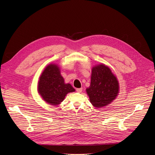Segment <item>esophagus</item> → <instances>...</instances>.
<instances>
[{"label":"esophagus","mask_w":155,"mask_h":155,"mask_svg":"<svg viewBox=\"0 0 155 155\" xmlns=\"http://www.w3.org/2000/svg\"><path fill=\"white\" fill-rule=\"evenodd\" d=\"M82 90H83L82 87H81V88H77V89H76V91H77V92H78V93H81V92L82 91Z\"/></svg>","instance_id":"esophagus-1"}]
</instances>
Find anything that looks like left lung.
Listing matches in <instances>:
<instances>
[{
    "instance_id": "obj_1",
    "label": "left lung",
    "mask_w": 155,
    "mask_h": 155,
    "mask_svg": "<svg viewBox=\"0 0 155 155\" xmlns=\"http://www.w3.org/2000/svg\"><path fill=\"white\" fill-rule=\"evenodd\" d=\"M86 90L92 105L101 108L115 99L119 93V83L110 68L100 64L93 68L91 84Z\"/></svg>"
}]
</instances>
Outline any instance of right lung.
I'll use <instances>...</instances> for the list:
<instances>
[{"label": "right lung", "mask_w": 155, "mask_h": 155, "mask_svg": "<svg viewBox=\"0 0 155 155\" xmlns=\"http://www.w3.org/2000/svg\"><path fill=\"white\" fill-rule=\"evenodd\" d=\"M75 90L71 84L64 83L59 68L56 64L47 65L39 78L38 92L48 104L58 105L69 93Z\"/></svg>", "instance_id": "1"}]
</instances>
